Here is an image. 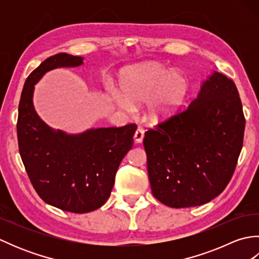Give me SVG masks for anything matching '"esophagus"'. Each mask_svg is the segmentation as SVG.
I'll use <instances>...</instances> for the list:
<instances>
[{
    "mask_svg": "<svg viewBox=\"0 0 259 259\" xmlns=\"http://www.w3.org/2000/svg\"><path fill=\"white\" fill-rule=\"evenodd\" d=\"M144 137H145V130L140 128V126H138L136 130V134H135V140L137 144H140V142H142V140H144Z\"/></svg>",
    "mask_w": 259,
    "mask_h": 259,
    "instance_id": "34e87169",
    "label": "esophagus"
}]
</instances>
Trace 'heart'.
<instances>
[{"mask_svg": "<svg viewBox=\"0 0 259 259\" xmlns=\"http://www.w3.org/2000/svg\"><path fill=\"white\" fill-rule=\"evenodd\" d=\"M120 88L122 95L111 92L120 108L130 111L133 103L150 100L148 115L160 121L171 117L183 106L189 91V80L180 71L148 63L123 70L120 74Z\"/></svg>", "mask_w": 259, "mask_h": 259, "instance_id": "b5f03b06", "label": "heart"}]
</instances>
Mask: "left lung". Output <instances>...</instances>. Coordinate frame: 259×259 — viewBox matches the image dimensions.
<instances>
[{
  "label": "left lung",
  "mask_w": 259,
  "mask_h": 259,
  "mask_svg": "<svg viewBox=\"0 0 259 259\" xmlns=\"http://www.w3.org/2000/svg\"><path fill=\"white\" fill-rule=\"evenodd\" d=\"M244 131L237 88L213 72L188 108L145 135L152 195L172 208L200 206L221 195L237 166Z\"/></svg>",
  "instance_id": "obj_1"
}]
</instances>
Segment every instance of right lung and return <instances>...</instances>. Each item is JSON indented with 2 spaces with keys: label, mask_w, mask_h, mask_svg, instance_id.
Instances as JSON below:
<instances>
[{
  "label": "right lung",
  "mask_w": 259,
  "mask_h": 259,
  "mask_svg": "<svg viewBox=\"0 0 259 259\" xmlns=\"http://www.w3.org/2000/svg\"><path fill=\"white\" fill-rule=\"evenodd\" d=\"M82 63V57L59 53L33 70L21 93L16 124L20 156L36 194L49 205L75 213L96 210L108 200L137 129L129 123L67 135L38 118L32 101L34 84L48 71Z\"/></svg>",
  "instance_id": "add662e5"
}]
</instances>
